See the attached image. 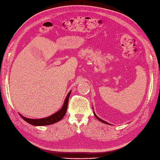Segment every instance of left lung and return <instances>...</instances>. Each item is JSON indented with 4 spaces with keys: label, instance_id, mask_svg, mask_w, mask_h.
Masks as SVG:
<instances>
[{
    "label": "left lung",
    "instance_id": "left-lung-1",
    "mask_svg": "<svg viewBox=\"0 0 160 160\" xmlns=\"http://www.w3.org/2000/svg\"><path fill=\"white\" fill-rule=\"evenodd\" d=\"M94 113V112H93ZM94 115H95V117H96V118L98 119L99 120V121H100V122H102V123H105V124H109V123H108V122H105V121H103V120H102L101 119H100L99 118V117H98L97 116H96V114H95L94 113Z\"/></svg>",
    "mask_w": 160,
    "mask_h": 160
}]
</instances>
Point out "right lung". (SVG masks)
Listing matches in <instances>:
<instances>
[{
  "label": "right lung",
  "instance_id": "obj_1",
  "mask_svg": "<svg viewBox=\"0 0 160 160\" xmlns=\"http://www.w3.org/2000/svg\"><path fill=\"white\" fill-rule=\"evenodd\" d=\"M70 93H71V92H69L68 95H67L66 99L64 100V105L62 106V108L60 109V110H59L58 112L53 114L51 116L43 119H33L26 118V117H23L21 115V114H19V115H20V117L24 120V121H26L27 122L29 123V124L33 126H46L55 124V123L60 121V120L63 118L64 116L65 115L67 110V106H68V101Z\"/></svg>",
  "mask_w": 160,
  "mask_h": 160
}]
</instances>
